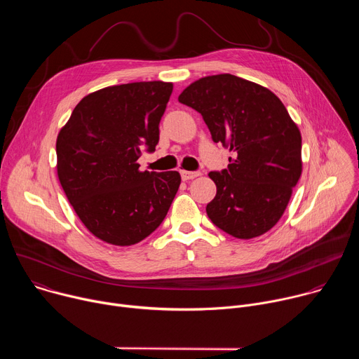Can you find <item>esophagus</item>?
Listing matches in <instances>:
<instances>
[{
  "instance_id": "1",
  "label": "esophagus",
  "mask_w": 359,
  "mask_h": 359,
  "mask_svg": "<svg viewBox=\"0 0 359 359\" xmlns=\"http://www.w3.org/2000/svg\"><path fill=\"white\" fill-rule=\"evenodd\" d=\"M180 175H182V179H183V180H191V179L200 176L198 172H189V170H182Z\"/></svg>"
}]
</instances>
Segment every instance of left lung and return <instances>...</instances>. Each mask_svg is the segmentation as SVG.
Wrapping results in <instances>:
<instances>
[{
	"label": "left lung",
	"mask_w": 359,
	"mask_h": 359,
	"mask_svg": "<svg viewBox=\"0 0 359 359\" xmlns=\"http://www.w3.org/2000/svg\"><path fill=\"white\" fill-rule=\"evenodd\" d=\"M179 102L197 111L212 137L236 158L210 172L209 219L236 238L259 237L284 215L301 172V133L270 89L230 74L190 83Z\"/></svg>",
	"instance_id": "left-lung-1"
}]
</instances>
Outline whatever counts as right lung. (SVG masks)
I'll list each match as a JSON object with an SVG mask.
<instances>
[{"label":"right lung","instance_id":"obj_1","mask_svg":"<svg viewBox=\"0 0 359 359\" xmlns=\"http://www.w3.org/2000/svg\"><path fill=\"white\" fill-rule=\"evenodd\" d=\"M172 82L114 85L82 97L57 137L60 183L83 226L99 240L132 245L155 231L180 186L179 172H142L153 151Z\"/></svg>","mask_w":359,"mask_h":359}]
</instances>
